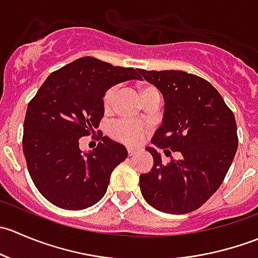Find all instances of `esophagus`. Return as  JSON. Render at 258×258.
I'll return each instance as SVG.
<instances>
[{
	"mask_svg": "<svg viewBox=\"0 0 258 258\" xmlns=\"http://www.w3.org/2000/svg\"><path fill=\"white\" fill-rule=\"evenodd\" d=\"M127 152H128L130 156H134L137 153V148L135 147H127Z\"/></svg>",
	"mask_w": 258,
	"mask_h": 258,
	"instance_id": "34e87169",
	"label": "esophagus"
}]
</instances>
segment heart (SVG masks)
<instances>
[{
  "label": "heart",
  "mask_w": 258,
  "mask_h": 258,
  "mask_svg": "<svg viewBox=\"0 0 258 258\" xmlns=\"http://www.w3.org/2000/svg\"><path fill=\"white\" fill-rule=\"evenodd\" d=\"M153 90L151 86H145L141 90V95L147 91ZM117 95V86H112L108 88L103 97V107L105 110H111L116 100ZM146 131H147V126L145 122L136 121V119H119V121L114 122L110 127V134L113 139L117 141L123 142V144L134 145L141 141L144 139Z\"/></svg>",
  "instance_id": "obj_1"
}]
</instances>
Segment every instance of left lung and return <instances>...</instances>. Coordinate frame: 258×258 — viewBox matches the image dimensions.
Segmentation results:
<instances>
[{"mask_svg":"<svg viewBox=\"0 0 258 258\" xmlns=\"http://www.w3.org/2000/svg\"><path fill=\"white\" fill-rule=\"evenodd\" d=\"M140 74L165 101L162 124L151 142L181 153L178 160L163 165L161 153L146 147L153 166L140 176L141 194L161 212H192L217 191L227 175L238 145L235 114L201 77L183 71L140 70Z\"/></svg>","mask_w":258,"mask_h":258,"instance_id":"8db88e82","label":"left lung"}]
</instances>
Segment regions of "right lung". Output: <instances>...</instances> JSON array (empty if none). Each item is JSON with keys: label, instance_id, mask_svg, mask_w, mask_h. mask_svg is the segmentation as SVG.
<instances>
[{"label": "right lung", "instance_id": "add662e5", "mask_svg": "<svg viewBox=\"0 0 258 258\" xmlns=\"http://www.w3.org/2000/svg\"><path fill=\"white\" fill-rule=\"evenodd\" d=\"M135 79H141L140 69L81 57L52 72L28 103L23 155L33 183L52 205L79 211L105 196L111 173L128 152L106 136L82 151L80 139L98 127L106 91Z\"/></svg>", "mask_w": 258, "mask_h": 258}]
</instances>
